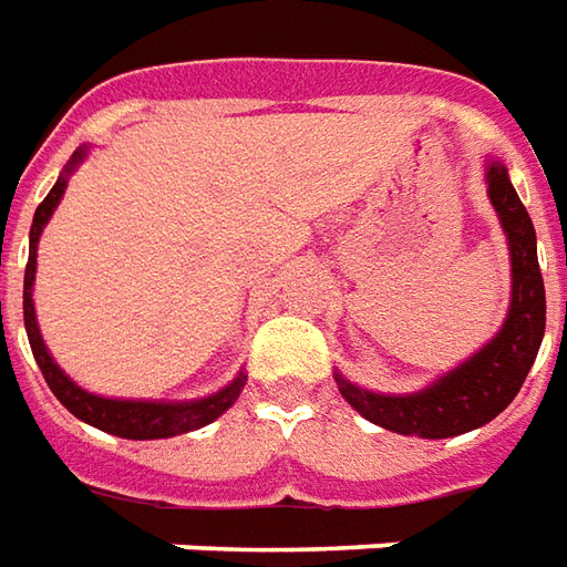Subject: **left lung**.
I'll list each match as a JSON object with an SVG mask.
<instances>
[{"instance_id":"left-lung-1","label":"left lung","mask_w":567,"mask_h":567,"mask_svg":"<svg viewBox=\"0 0 567 567\" xmlns=\"http://www.w3.org/2000/svg\"><path fill=\"white\" fill-rule=\"evenodd\" d=\"M485 183L509 247L513 290H509L507 320L488 344L419 393H372L336 372L341 396L363 419L384 431L445 440L483 427L513 403L544 341L547 296L537 265V235H534L532 216L522 207L504 164L488 162Z\"/></svg>"}]
</instances>
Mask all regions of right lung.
Here are the masks:
<instances>
[{
  "label": "right lung",
  "instance_id": "right-lung-1",
  "mask_svg": "<svg viewBox=\"0 0 567 567\" xmlns=\"http://www.w3.org/2000/svg\"><path fill=\"white\" fill-rule=\"evenodd\" d=\"M84 152L79 148L72 152L70 164L63 167V174L58 176L54 188L48 192L45 200L35 207L33 228H30V259H27V275H23V327H27V339L33 348V357L42 375H45L48 388L58 396L60 403L70 409L75 419H82L84 424L106 431L112 436H122V440H167V436H179V433L198 431L204 424L216 421L228 405L235 403L247 384V375L238 372V379L226 384L223 391L210 393L204 400H186V403H158V400H112V396H100V393L82 391L75 381L54 363V357L48 354L39 323H35V308H33V280H35V247L42 238V228L48 226L51 213L58 210L60 198L66 192L70 174L84 162Z\"/></svg>",
  "mask_w": 567,
  "mask_h": 567
}]
</instances>
